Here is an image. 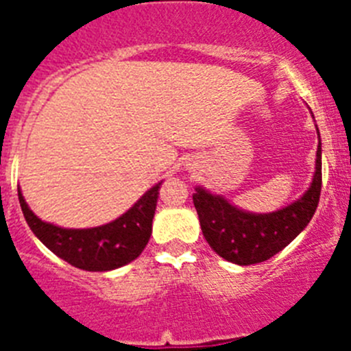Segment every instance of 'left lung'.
<instances>
[{
	"mask_svg": "<svg viewBox=\"0 0 351 351\" xmlns=\"http://www.w3.org/2000/svg\"><path fill=\"white\" fill-rule=\"evenodd\" d=\"M320 191L322 142H318L311 186L302 197L283 209L267 214L246 213L204 188L195 190L193 204L209 246L228 262L251 265L280 253L308 226L318 207Z\"/></svg>",
	"mask_w": 351,
	"mask_h": 351,
	"instance_id": "left-lung-1",
	"label": "left lung"
}]
</instances>
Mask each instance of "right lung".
Masks as SVG:
<instances>
[{"mask_svg": "<svg viewBox=\"0 0 351 351\" xmlns=\"http://www.w3.org/2000/svg\"><path fill=\"white\" fill-rule=\"evenodd\" d=\"M161 182L138 198L132 209L114 221L95 228H61L45 223L27 207L19 190V202L33 234L49 250L82 271L105 272L133 262L144 251L153 232Z\"/></svg>", "mask_w": 351, "mask_h": 351, "instance_id": "1", "label": "right lung"}]
</instances>
